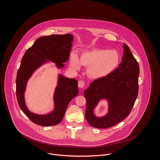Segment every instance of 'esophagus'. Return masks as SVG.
I'll use <instances>...</instances> for the list:
<instances>
[{
  "label": "esophagus",
  "instance_id": "esophagus-1",
  "mask_svg": "<svg viewBox=\"0 0 160 160\" xmlns=\"http://www.w3.org/2000/svg\"><path fill=\"white\" fill-rule=\"evenodd\" d=\"M85 85V82L82 80H80L79 82H78V87L79 88H84Z\"/></svg>",
  "mask_w": 160,
  "mask_h": 160
}]
</instances>
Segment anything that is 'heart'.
Segmentation results:
<instances>
[{
  "label": "heart",
  "mask_w": 160,
  "mask_h": 160,
  "mask_svg": "<svg viewBox=\"0 0 160 160\" xmlns=\"http://www.w3.org/2000/svg\"><path fill=\"white\" fill-rule=\"evenodd\" d=\"M120 56L116 50L95 48L86 51L81 54L79 61L73 55L71 57L72 67L76 70L80 65L87 68V73L93 79H102L111 74L119 65Z\"/></svg>",
  "instance_id": "b5f03b06"
}]
</instances>
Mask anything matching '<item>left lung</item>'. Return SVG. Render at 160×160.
<instances>
[{
  "label": "left lung",
  "instance_id": "left-lung-1",
  "mask_svg": "<svg viewBox=\"0 0 160 160\" xmlns=\"http://www.w3.org/2000/svg\"><path fill=\"white\" fill-rule=\"evenodd\" d=\"M123 47V56L118 67L106 77L94 80L84 91L85 118L94 128H106L122 121L130 114L138 96V63L124 43ZM104 98L109 101V112L104 117L96 118L94 108Z\"/></svg>",
  "mask_w": 160,
  "mask_h": 160
}]
</instances>
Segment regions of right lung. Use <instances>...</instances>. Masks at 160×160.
I'll return each instance as SVG.
<instances>
[{"label": "right lung", "instance_id": "right-lung-1", "mask_svg": "<svg viewBox=\"0 0 160 160\" xmlns=\"http://www.w3.org/2000/svg\"><path fill=\"white\" fill-rule=\"evenodd\" d=\"M72 34H52L38 38L24 54L16 77V97L22 112L32 122L42 126H52L59 124L63 119L70 101L78 95V81L59 75L54 101V109L48 115L32 113L27 108L24 92L27 81L32 73L47 60L54 63L58 68L64 67V62L69 58L72 42Z\"/></svg>", "mask_w": 160, "mask_h": 160}]
</instances>
